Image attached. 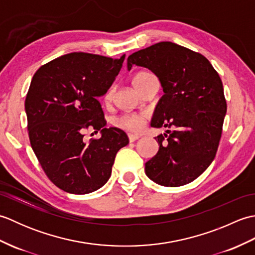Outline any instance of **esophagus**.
<instances>
[{"label": "esophagus", "mask_w": 255, "mask_h": 255, "mask_svg": "<svg viewBox=\"0 0 255 255\" xmlns=\"http://www.w3.org/2000/svg\"><path fill=\"white\" fill-rule=\"evenodd\" d=\"M128 138H129V141L134 142L136 140L139 139V136H136V134H128Z\"/></svg>", "instance_id": "1"}]
</instances>
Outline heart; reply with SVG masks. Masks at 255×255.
Wrapping results in <instances>:
<instances>
[{"instance_id": "b5f03b06", "label": "heart", "mask_w": 255, "mask_h": 255, "mask_svg": "<svg viewBox=\"0 0 255 255\" xmlns=\"http://www.w3.org/2000/svg\"><path fill=\"white\" fill-rule=\"evenodd\" d=\"M152 77H154L152 73L141 70V71H138L133 75L132 84L134 88H136V90L140 91L142 89V86ZM113 97H114V89H108L106 91V93L104 94V96H103V100H104L105 103H110L113 100ZM145 122H147V115H145V114H137V113L123 114V115L116 117L115 121H114V123H115L117 127L131 133H138L141 131Z\"/></svg>"}]
</instances>
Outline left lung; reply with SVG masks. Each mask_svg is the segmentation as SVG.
Listing matches in <instances>:
<instances>
[{
  "instance_id": "obj_1",
  "label": "left lung",
  "mask_w": 255,
  "mask_h": 255,
  "mask_svg": "<svg viewBox=\"0 0 255 255\" xmlns=\"http://www.w3.org/2000/svg\"><path fill=\"white\" fill-rule=\"evenodd\" d=\"M127 62L128 70L148 68L163 86L151 126L174 129L155 137L159 151L145 174L162 186L193 182L214 161L223 132L227 102L218 72L199 52L170 41L133 52Z\"/></svg>"
}]
</instances>
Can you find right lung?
Here are the masks:
<instances>
[{"instance_id": "right-lung-1", "label": "right lung", "mask_w": 255, "mask_h": 255, "mask_svg": "<svg viewBox=\"0 0 255 255\" xmlns=\"http://www.w3.org/2000/svg\"><path fill=\"white\" fill-rule=\"evenodd\" d=\"M118 59L71 52L41 66L25 100L32 150L47 177L62 191L88 194L111 177L118 150L129 140L122 129L105 128L97 97L106 93L121 71ZM102 137L86 144L84 131Z\"/></svg>"}]
</instances>
